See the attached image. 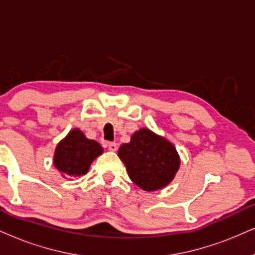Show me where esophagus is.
I'll return each mask as SVG.
<instances>
[{
    "mask_svg": "<svg viewBox=\"0 0 255 255\" xmlns=\"http://www.w3.org/2000/svg\"><path fill=\"white\" fill-rule=\"evenodd\" d=\"M107 146H108V149L111 151H115L118 149V144L115 142H108Z\"/></svg>",
    "mask_w": 255,
    "mask_h": 255,
    "instance_id": "esophagus-1",
    "label": "esophagus"
}]
</instances>
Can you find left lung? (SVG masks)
<instances>
[{"label":"left lung","instance_id":"obj_1","mask_svg":"<svg viewBox=\"0 0 255 255\" xmlns=\"http://www.w3.org/2000/svg\"><path fill=\"white\" fill-rule=\"evenodd\" d=\"M118 155L125 163L131 181L147 192L166 187L180 167L175 147L147 128L135 131L130 142L119 148Z\"/></svg>","mask_w":255,"mask_h":255}]
</instances>
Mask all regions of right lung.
Instances as JSON below:
<instances>
[{
	"label": "right lung",
	"instance_id": "add662e5",
	"mask_svg": "<svg viewBox=\"0 0 255 255\" xmlns=\"http://www.w3.org/2000/svg\"><path fill=\"white\" fill-rule=\"evenodd\" d=\"M104 153V148L94 140H89L81 130H70L61 140L54 154V166L64 178H76L88 172L90 163Z\"/></svg>",
	"mask_w": 255,
	"mask_h": 255
}]
</instances>
